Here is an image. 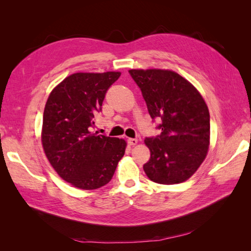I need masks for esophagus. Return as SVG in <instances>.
<instances>
[{"label":"esophagus","instance_id":"obj_1","mask_svg":"<svg viewBox=\"0 0 251 251\" xmlns=\"http://www.w3.org/2000/svg\"><path fill=\"white\" fill-rule=\"evenodd\" d=\"M127 143H128L129 146H136L138 143V140L135 139V138H128V139H127Z\"/></svg>","mask_w":251,"mask_h":251}]
</instances>
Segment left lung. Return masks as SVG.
I'll list each match as a JSON object with an SVG mask.
<instances>
[{
    "instance_id": "obj_1",
    "label": "left lung",
    "mask_w": 251,
    "mask_h": 251,
    "mask_svg": "<svg viewBox=\"0 0 251 251\" xmlns=\"http://www.w3.org/2000/svg\"><path fill=\"white\" fill-rule=\"evenodd\" d=\"M152 120H161V134L146 138L151 157L143 165L149 179L159 184L188 180L204 161L210 135L207 105L195 87L168 70H129Z\"/></svg>"
}]
</instances>
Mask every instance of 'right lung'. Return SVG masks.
<instances>
[{"label":"right lung","mask_w":251,"mask_h":251,"mask_svg":"<svg viewBox=\"0 0 251 251\" xmlns=\"http://www.w3.org/2000/svg\"><path fill=\"white\" fill-rule=\"evenodd\" d=\"M120 72L74 73L50 93L44 109L42 143L50 165L75 188L95 190L110 182L126 142L92 132L110 86Z\"/></svg>","instance_id":"right-lung-1"}]
</instances>
